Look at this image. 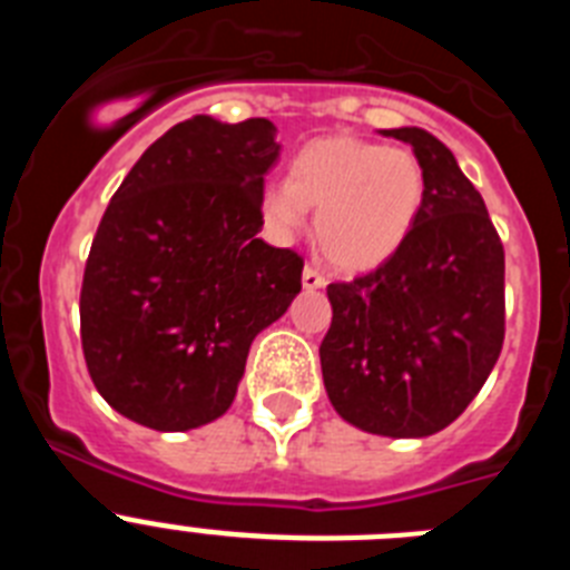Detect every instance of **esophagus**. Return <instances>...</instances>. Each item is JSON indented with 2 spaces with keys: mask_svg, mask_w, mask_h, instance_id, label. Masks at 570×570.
I'll list each match as a JSON object with an SVG mask.
<instances>
[{
  "mask_svg": "<svg viewBox=\"0 0 570 570\" xmlns=\"http://www.w3.org/2000/svg\"><path fill=\"white\" fill-rule=\"evenodd\" d=\"M325 276H322L320 268H314V265H305V271H302V285H305V291H320L325 288Z\"/></svg>",
  "mask_w": 570,
  "mask_h": 570,
  "instance_id": "esophagus-1",
  "label": "esophagus"
}]
</instances>
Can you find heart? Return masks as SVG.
<instances>
[{
	"mask_svg": "<svg viewBox=\"0 0 570 570\" xmlns=\"http://www.w3.org/2000/svg\"><path fill=\"white\" fill-rule=\"evenodd\" d=\"M425 205V174L411 150L356 136H322L296 154L291 179L259 196L262 219L279 239L305 228L316 208L322 254L345 271H371L396 254Z\"/></svg>",
	"mask_w": 570,
	"mask_h": 570,
	"instance_id": "1",
	"label": "heart"
}]
</instances>
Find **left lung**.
Here are the masks:
<instances>
[{
  "label": "left lung",
  "mask_w": 570,
  "mask_h": 570,
  "mask_svg": "<svg viewBox=\"0 0 570 570\" xmlns=\"http://www.w3.org/2000/svg\"><path fill=\"white\" fill-rule=\"evenodd\" d=\"M414 148L425 205L391 259L331 282L320 345L336 414L367 434L431 436L480 394L505 340V250L480 190L422 128L382 130Z\"/></svg>",
  "instance_id": "obj_1"
}]
</instances>
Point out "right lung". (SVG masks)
Wrapping results in <instances>:
<instances>
[{"instance_id": "add662e5", "label": "right lung", "mask_w": 570, "mask_h": 570, "mask_svg": "<svg viewBox=\"0 0 570 570\" xmlns=\"http://www.w3.org/2000/svg\"><path fill=\"white\" fill-rule=\"evenodd\" d=\"M268 119L194 116L139 156L85 262L79 322L88 374L110 407L154 431L223 416L250 342L302 291V256L256 239Z\"/></svg>"}]
</instances>
